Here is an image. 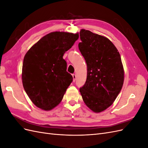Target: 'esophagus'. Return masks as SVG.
<instances>
[{
	"mask_svg": "<svg viewBox=\"0 0 148 148\" xmlns=\"http://www.w3.org/2000/svg\"><path fill=\"white\" fill-rule=\"evenodd\" d=\"M72 77H73V82H75V79H76V75L75 74H73L72 75Z\"/></svg>",
	"mask_w": 148,
	"mask_h": 148,
	"instance_id": "obj_1",
	"label": "esophagus"
}]
</instances>
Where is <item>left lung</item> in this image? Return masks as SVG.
Segmentation results:
<instances>
[{"instance_id":"1","label":"left lung","mask_w":148,"mask_h":148,"mask_svg":"<svg viewBox=\"0 0 148 148\" xmlns=\"http://www.w3.org/2000/svg\"><path fill=\"white\" fill-rule=\"evenodd\" d=\"M79 50L87 64V78L79 88L84 102L98 113L108 108L123 86L124 70L114 44L104 36L82 29Z\"/></svg>"}]
</instances>
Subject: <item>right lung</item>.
I'll return each instance as SVG.
<instances>
[{"label": "right lung", "mask_w": 148, "mask_h": 148, "mask_svg": "<svg viewBox=\"0 0 148 148\" xmlns=\"http://www.w3.org/2000/svg\"><path fill=\"white\" fill-rule=\"evenodd\" d=\"M79 38L78 33L56 31L44 36L25 56L22 83L31 101L39 108L50 110L63 99L73 77L63 59Z\"/></svg>", "instance_id": "add662e5"}]
</instances>
